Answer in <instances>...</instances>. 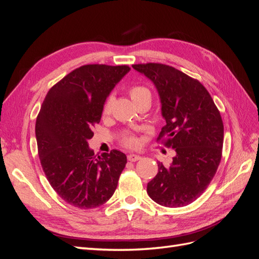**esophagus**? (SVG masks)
Instances as JSON below:
<instances>
[{
    "label": "esophagus",
    "mask_w": 259,
    "mask_h": 259,
    "mask_svg": "<svg viewBox=\"0 0 259 259\" xmlns=\"http://www.w3.org/2000/svg\"><path fill=\"white\" fill-rule=\"evenodd\" d=\"M140 159H142V156L137 155V154H128L127 155V160L130 162H136V161H139Z\"/></svg>",
    "instance_id": "1"
}]
</instances>
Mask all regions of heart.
Wrapping results in <instances>:
<instances>
[{
  "label": "heart",
  "instance_id": "1",
  "mask_svg": "<svg viewBox=\"0 0 259 259\" xmlns=\"http://www.w3.org/2000/svg\"><path fill=\"white\" fill-rule=\"evenodd\" d=\"M128 95L132 98V100L134 101V104L137 105L138 103L146 99H151V93L144 85H132L128 89ZM111 107H112V97L109 96L106 101L104 103L103 106V110H101V115L103 117H107L108 115H110L111 113ZM121 144L125 147L134 149L138 147L139 142L135 135L133 134H124L121 137Z\"/></svg>",
  "mask_w": 259,
  "mask_h": 259
}]
</instances>
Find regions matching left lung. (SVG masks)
<instances>
[{
    "label": "left lung",
    "mask_w": 259,
    "mask_h": 259,
    "mask_svg": "<svg viewBox=\"0 0 259 259\" xmlns=\"http://www.w3.org/2000/svg\"><path fill=\"white\" fill-rule=\"evenodd\" d=\"M133 68L158 89L166 125L156 140L176 152L168 167L158 163V174L148 184L147 192L162 206L190 204L206 190L222 160L221 112L202 83L176 68L155 62Z\"/></svg>",
    "instance_id": "obj_1"
}]
</instances>
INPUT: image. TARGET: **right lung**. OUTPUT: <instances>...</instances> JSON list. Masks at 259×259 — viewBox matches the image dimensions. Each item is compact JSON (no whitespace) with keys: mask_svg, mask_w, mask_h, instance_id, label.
<instances>
[{"mask_svg":"<svg viewBox=\"0 0 259 259\" xmlns=\"http://www.w3.org/2000/svg\"><path fill=\"white\" fill-rule=\"evenodd\" d=\"M130 67L84 65L49 91L37 114V153L50 185L79 208L103 205L114 193L126 155L117 150L95 155L89 147L109 93Z\"/></svg>","mask_w":259,"mask_h":259,"instance_id":"obj_1","label":"right lung"}]
</instances>
